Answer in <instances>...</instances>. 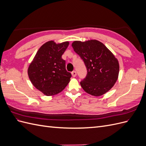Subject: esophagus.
<instances>
[{
    "mask_svg": "<svg viewBox=\"0 0 146 146\" xmlns=\"http://www.w3.org/2000/svg\"><path fill=\"white\" fill-rule=\"evenodd\" d=\"M71 74H72V76L74 77H76V76H77V72H76V70H74V71L72 72Z\"/></svg>",
    "mask_w": 146,
    "mask_h": 146,
    "instance_id": "34e87169",
    "label": "esophagus"
}]
</instances>
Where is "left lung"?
Listing matches in <instances>:
<instances>
[{
  "mask_svg": "<svg viewBox=\"0 0 146 146\" xmlns=\"http://www.w3.org/2000/svg\"><path fill=\"white\" fill-rule=\"evenodd\" d=\"M72 46L87 69V76L80 82L83 90L98 97L111 90L119 72V61L113 53L102 42L96 39L75 41Z\"/></svg>",
  "mask_w": 146,
  "mask_h": 146,
  "instance_id": "1",
  "label": "left lung"
}]
</instances>
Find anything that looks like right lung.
<instances>
[{
    "instance_id": "add662e5",
    "label": "right lung",
    "mask_w": 146,
    "mask_h": 146,
    "mask_svg": "<svg viewBox=\"0 0 146 146\" xmlns=\"http://www.w3.org/2000/svg\"><path fill=\"white\" fill-rule=\"evenodd\" d=\"M69 42L49 41L42 44L29 66L27 72L32 85L45 96L60 93L68 85L71 74L66 69L62 55Z\"/></svg>"
}]
</instances>
